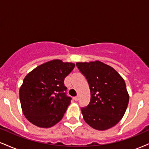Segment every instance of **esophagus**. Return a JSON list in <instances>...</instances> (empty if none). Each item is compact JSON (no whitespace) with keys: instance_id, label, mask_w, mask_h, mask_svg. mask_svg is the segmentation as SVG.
<instances>
[{"instance_id":"obj_1","label":"esophagus","mask_w":149,"mask_h":149,"mask_svg":"<svg viewBox=\"0 0 149 149\" xmlns=\"http://www.w3.org/2000/svg\"><path fill=\"white\" fill-rule=\"evenodd\" d=\"M73 100L77 102V101H78V100H79V98H78V97H73Z\"/></svg>"}]
</instances>
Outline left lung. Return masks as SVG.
<instances>
[{"label":"left lung","mask_w":149,"mask_h":149,"mask_svg":"<svg viewBox=\"0 0 149 149\" xmlns=\"http://www.w3.org/2000/svg\"><path fill=\"white\" fill-rule=\"evenodd\" d=\"M90 90V102L81 108L85 122L97 130L113 127L123 117L129 95L125 80L113 68L100 61L77 62Z\"/></svg>","instance_id":"1"}]
</instances>
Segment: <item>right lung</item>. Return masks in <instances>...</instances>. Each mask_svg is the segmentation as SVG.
Returning a JSON list of instances; mask_svg holds the SVG:
<instances>
[{"label":"right lung","instance_id":"right-lung-1","mask_svg":"<svg viewBox=\"0 0 149 149\" xmlns=\"http://www.w3.org/2000/svg\"><path fill=\"white\" fill-rule=\"evenodd\" d=\"M74 67L73 63L54 59L26 76L19 89V100L24 115L30 123L47 128L61 120L71 100L66 94L64 78Z\"/></svg>","mask_w":149,"mask_h":149}]
</instances>
